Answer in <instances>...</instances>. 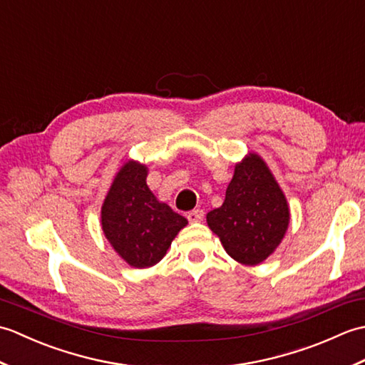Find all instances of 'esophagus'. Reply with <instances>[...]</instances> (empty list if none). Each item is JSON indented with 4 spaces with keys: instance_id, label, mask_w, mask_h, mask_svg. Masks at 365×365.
<instances>
[{
    "instance_id": "obj_1",
    "label": "esophagus",
    "mask_w": 365,
    "mask_h": 365,
    "mask_svg": "<svg viewBox=\"0 0 365 365\" xmlns=\"http://www.w3.org/2000/svg\"><path fill=\"white\" fill-rule=\"evenodd\" d=\"M187 218L190 222H200L204 220V210H200V208H196V210H191L188 212Z\"/></svg>"
}]
</instances>
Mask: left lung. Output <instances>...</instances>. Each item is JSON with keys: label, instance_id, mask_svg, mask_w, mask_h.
I'll use <instances>...</instances> for the list:
<instances>
[{"label": "left lung", "instance_id": "obj_1", "mask_svg": "<svg viewBox=\"0 0 365 365\" xmlns=\"http://www.w3.org/2000/svg\"><path fill=\"white\" fill-rule=\"evenodd\" d=\"M289 221L284 192L257 153L237 163L222 205L207 213L208 227L230 257L243 265H259L273 254Z\"/></svg>", "mask_w": 365, "mask_h": 365}]
</instances>
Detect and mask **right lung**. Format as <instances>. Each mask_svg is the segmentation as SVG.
<instances>
[{
    "label": "right lung",
    "instance_id": "add662e5",
    "mask_svg": "<svg viewBox=\"0 0 365 365\" xmlns=\"http://www.w3.org/2000/svg\"><path fill=\"white\" fill-rule=\"evenodd\" d=\"M147 166L128 160L115 174L102 205L108 242L133 268H149L166 255L188 221L160 202L145 183Z\"/></svg>",
    "mask_w": 365,
    "mask_h": 365
}]
</instances>
